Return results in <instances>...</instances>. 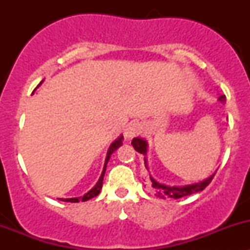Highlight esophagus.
<instances>
[{
    "label": "esophagus",
    "instance_id": "34e87169",
    "mask_svg": "<svg viewBox=\"0 0 250 250\" xmlns=\"http://www.w3.org/2000/svg\"><path fill=\"white\" fill-rule=\"evenodd\" d=\"M143 129L139 122H132L125 127V139H132L135 135H138Z\"/></svg>",
    "mask_w": 250,
    "mask_h": 250
}]
</instances>
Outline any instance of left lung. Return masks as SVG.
<instances>
[{"mask_svg": "<svg viewBox=\"0 0 250 250\" xmlns=\"http://www.w3.org/2000/svg\"><path fill=\"white\" fill-rule=\"evenodd\" d=\"M219 100L221 103L226 102V97L225 95H220L219 97ZM132 145L133 147L135 148V151H138L139 153H143L144 156H146V152H147V143H146L145 139H141V138H134L132 140ZM144 162H145V167L147 168V165H146V158L144 157ZM214 175L209 176L208 179L206 180L201 181V183H196V184H191V185H185V186H169V185H165V184L158 183L157 180L152 178L151 175H148L147 178H145L146 183L151 186V188L155 190L156 196L161 198H174V200H178V198L185 197V196L192 195V193L200 192V191L204 190L207 186L210 184V181L213 180Z\"/></svg>", "mask_w": 250, "mask_h": 250, "instance_id": "left-lung-1", "label": "left lung"}]
</instances>
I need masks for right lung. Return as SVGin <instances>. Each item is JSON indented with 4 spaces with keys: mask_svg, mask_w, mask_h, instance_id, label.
Masks as SVG:
<instances>
[{
    "mask_svg": "<svg viewBox=\"0 0 250 250\" xmlns=\"http://www.w3.org/2000/svg\"><path fill=\"white\" fill-rule=\"evenodd\" d=\"M42 82H43V81H42ZM42 82H41V83H42ZM41 83H40V84H41ZM40 84H39V85H40ZM122 140H123V137H122V135H121V137L118 138V139H116V140L113 141V143L111 144V145H110L109 150H107L106 158H105L104 169H103L102 175H100L99 180H98V183L95 184L94 188H93L92 190L88 191V192L85 193V195H83L82 197H75V198H62V201H65V202H71V203L80 202V201H82V202H85V201L90 200V198H93V197H95V196L99 195V193H100V190H102V188H103V180H104V175H105V170H106V165H107V162H109V160H110L111 155H112V152H115V151L117 150V148L120 147L121 145H122Z\"/></svg>",
    "mask_w": 250,
    "mask_h": 250,
    "instance_id": "right-lung-1",
    "label": "right lung"
}]
</instances>
